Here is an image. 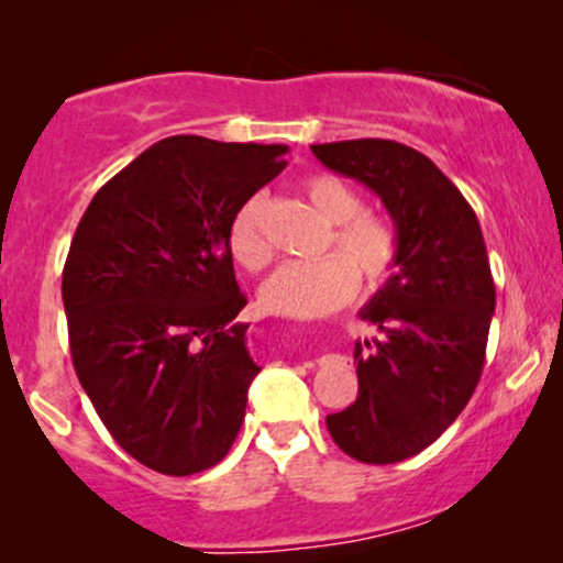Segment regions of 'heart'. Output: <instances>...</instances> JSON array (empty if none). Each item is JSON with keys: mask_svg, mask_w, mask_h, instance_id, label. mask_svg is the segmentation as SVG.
I'll use <instances>...</instances> for the list:
<instances>
[{"mask_svg": "<svg viewBox=\"0 0 563 563\" xmlns=\"http://www.w3.org/2000/svg\"><path fill=\"white\" fill-rule=\"evenodd\" d=\"M303 196L325 224H333L325 249H339L314 262L283 264L264 280L260 301L280 318L312 320L344 307L357 294V275L367 288L389 280L399 260V235L384 217L363 214V198L333 174H312L301 185ZM264 196L243 200L230 219L228 241L238 264L260 273L273 262V243L264 230Z\"/></svg>", "mask_w": 563, "mask_h": 563, "instance_id": "heart-1", "label": "heart"}]
</instances>
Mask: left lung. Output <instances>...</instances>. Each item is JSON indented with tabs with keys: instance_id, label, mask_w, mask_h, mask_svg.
Listing matches in <instances>:
<instances>
[{
	"instance_id": "1",
	"label": "left lung",
	"mask_w": 563,
	"mask_h": 563,
	"mask_svg": "<svg viewBox=\"0 0 563 563\" xmlns=\"http://www.w3.org/2000/svg\"><path fill=\"white\" fill-rule=\"evenodd\" d=\"M380 198L399 235L394 275L360 309L380 339L354 344L360 391L325 418L360 463H399L442 437L482 378L495 283L479 219L431 158L394 140L312 145Z\"/></svg>"
}]
</instances>
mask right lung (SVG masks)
<instances>
[{
	"label": "right lung",
	"instance_id": "add662e5",
	"mask_svg": "<svg viewBox=\"0 0 563 563\" xmlns=\"http://www.w3.org/2000/svg\"><path fill=\"white\" fill-rule=\"evenodd\" d=\"M286 145L166 137L97 190L66 267L76 376L111 437L142 466L190 476L241 431L262 371L228 241L243 200L286 169Z\"/></svg>",
	"mask_w": 563,
	"mask_h": 563
}]
</instances>
